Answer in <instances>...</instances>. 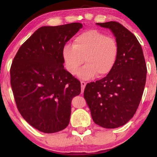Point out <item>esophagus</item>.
Segmentation results:
<instances>
[{
    "mask_svg": "<svg viewBox=\"0 0 157 157\" xmlns=\"http://www.w3.org/2000/svg\"><path fill=\"white\" fill-rule=\"evenodd\" d=\"M86 83L85 82H83V81H82L81 82V87H82V93H83L84 92V88H85V86H86Z\"/></svg>",
    "mask_w": 157,
    "mask_h": 157,
    "instance_id": "34e87169",
    "label": "esophagus"
}]
</instances>
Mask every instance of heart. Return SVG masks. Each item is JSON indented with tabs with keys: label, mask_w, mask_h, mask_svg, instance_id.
<instances>
[{
	"label": "heart",
	"mask_w": 157,
	"mask_h": 157,
	"mask_svg": "<svg viewBox=\"0 0 157 157\" xmlns=\"http://www.w3.org/2000/svg\"><path fill=\"white\" fill-rule=\"evenodd\" d=\"M118 45L115 38L96 30H88L74 39L73 46L63 48L62 56L66 69L76 75L80 66L86 63L79 72L82 79L93 78L95 74L101 78L112 70L118 55Z\"/></svg>",
	"instance_id": "heart-1"
}]
</instances>
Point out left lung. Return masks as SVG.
Here are the masks:
<instances>
[{"instance_id":"left-lung-1","label":"left lung","mask_w":157,"mask_h":157,"mask_svg":"<svg viewBox=\"0 0 157 157\" xmlns=\"http://www.w3.org/2000/svg\"><path fill=\"white\" fill-rule=\"evenodd\" d=\"M96 24L112 32L118 55L107 76L86 84L84 97L94 123L113 129L125 124L136 113L144 91L147 67L142 47L131 32L116 21Z\"/></svg>"}]
</instances>
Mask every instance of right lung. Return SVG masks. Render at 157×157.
<instances>
[{
    "label": "right lung",
    "mask_w": 157,
    "mask_h": 157,
    "mask_svg": "<svg viewBox=\"0 0 157 157\" xmlns=\"http://www.w3.org/2000/svg\"><path fill=\"white\" fill-rule=\"evenodd\" d=\"M79 23L44 26L18 49L10 68V83L18 111L44 133L68 125L71 101L81 92L78 79L63 67V48L79 30Z\"/></svg>",
    "instance_id": "obj_1"
}]
</instances>
